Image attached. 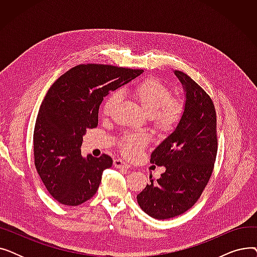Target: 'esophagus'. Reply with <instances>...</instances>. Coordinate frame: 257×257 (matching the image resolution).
Masks as SVG:
<instances>
[{
  "label": "esophagus",
  "mask_w": 257,
  "mask_h": 257,
  "mask_svg": "<svg viewBox=\"0 0 257 257\" xmlns=\"http://www.w3.org/2000/svg\"><path fill=\"white\" fill-rule=\"evenodd\" d=\"M113 166L117 169H128L130 167L125 160L120 159V158H115L113 160Z\"/></svg>",
  "instance_id": "1"
}]
</instances>
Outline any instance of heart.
<instances>
[{
  "instance_id": "heart-1",
  "label": "heart",
  "mask_w": 257,
  "mask_h": 257,
  "mask_svg": "<svg viewBox=\"0 0 257 257\" xmlns=\"http://www.w3.org/2000/svg\"><path fill=\"white\" fill-rule=\"evenodd\" d=\"M129 93L138 100L146 112L150 115L155 126L161 130H170L176 126L184 112L181 98H173L171 88L155 78H148L128 88ZM118 102L116 93H111L105 100L102 112L109 116ZM143 134H129L120 142L123 153L128 157L137 156L146 145Z\"/></svg>"
}]
</instances>
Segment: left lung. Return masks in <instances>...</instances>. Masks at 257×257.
<instances>
[{
    "instance_id": "left-lung-1",
    "label": "left lung",
    "mask_w": 257,
    "mask_h": 257,
    "mask_svg": "<svg viewBox=\"0 0 257 257\" xmlns=\"http://www.w3.org/2000/svg\"><path fill=\"white\" fill-rule=\"evenodd\" d=\"M185 92L184 112L177 127L158 145L150 163L166 172L138 195L150 217L166 220L190 209L207 185L218 151L217 114L210 97L180 71H174Z\"/></svg>"
}]
</instances>
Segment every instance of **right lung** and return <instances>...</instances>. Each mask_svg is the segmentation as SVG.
Listing matches in <instances>:
<instances>
[{
    "label": "right lung",
    "mask_w": 257,
    "mask_h": 257,
    "mask_svg": "<svg viewBox=\"0 0 257 257\" xmlns=\"http://www.w3.org/2000/svg\"><path fill=\"white\" fill-rule=\"evenodd\" d=\"M143 70L106 64H79L60 76L40 105L33 133L34 163L51 196L77 206L97 193L112 158L81 155L87 129L98 126L99 107L110 91L140 76Z\"/></svg>",
    "instance_id": "right-lung-1"
}]
</instances>
